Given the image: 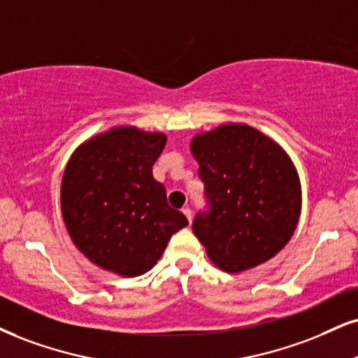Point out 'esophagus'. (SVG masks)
<instances>
[{"label": "esophagus", "instance_id": "obj_1", "mask_svg": "<svg viewBox=\"0 0 358 358\" xmlns=\"http://www.w3.org/2000/svg\"><path fill=\"white\" fill-rule=\"evenodd\" d=\"M182 214L184 215H186V217H187V220H189V222H191V220H192V213H191V209H189V207L186 206V207H182Z\"/></svg>", "mask_w": 358, "mask_h": 358}]
</instances>
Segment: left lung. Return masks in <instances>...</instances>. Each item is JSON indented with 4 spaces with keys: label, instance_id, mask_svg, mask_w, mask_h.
I'll return each instance as SVG.
<instances>
[{
    "label": "left lung",
    "instance_id": "8db88e82",
    "mask_svg": "<svg viewBox=\"0 0 358 358\" xmlns=\"http://www.w3.org/2000/svg\"><path fill=\"white\" fill-rule=\"evenodd\" d=\"M189 145L210 204V213L192 224L207 257L229 273L275 257L302 209L301 179L289 154L245 122H222Z\"/></svg>",
    "mask_w": 358,
    "mask_h": 358
}]
</instances>
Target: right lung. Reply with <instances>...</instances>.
Wrapping results in <instances>:
<instances>
[{"mask_svg": "<svg viewBox=\"0 0 358 358\" xmlns=\"http://www.w3.org/2000/svg\"><path fill=\"white\" fill-rule=\"evenodd\" d=\"M164 132L113 126L74 149L61 180L66 231L90 262L121 277L156 266L186 215L167 204L152 166Z\"/></svg>", "mask_w": 358, "mask_h": 358, "instance_id": "right-lung-1", "label": "right lung"}]
</instances>
